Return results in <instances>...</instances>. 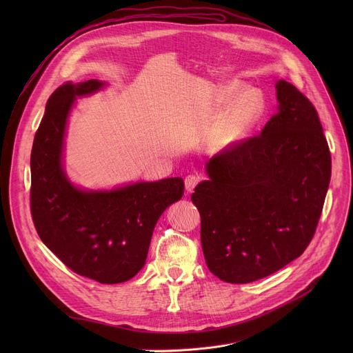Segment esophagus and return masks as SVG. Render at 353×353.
<instances>
[{"label":"esophagus","mask_w":353,"mask_h":353,"mask_svg":"<svg viewBox=\"0 0 353 353\" xmlns=\"http://www.w3.org/2000/svg\"><path fill=\"white\" fill-rule=\"evenodd\" d=\"M200 180H201V177L196 176V174L186 176V179H184V188H186L188 193H192L194 190V188L197 186Z\"/></svg>","instance_id":"esophagus-1"}]
</instances>
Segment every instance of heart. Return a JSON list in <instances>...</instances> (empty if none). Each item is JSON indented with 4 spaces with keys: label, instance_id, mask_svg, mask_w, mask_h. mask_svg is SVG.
<instances>
[{
    "label": "heart",
    "instance_id": "1",
    "mask_svg": "<svg viewBox=\"0 0 353 353\" xmlns=\"http://www.w3.org/2000/svg\"><path fill=\"white\" fill-rule=\"evenodd\" d=\"M233 83L221 91V101L228 103V108L221 116L213 136V144L219 150H228L243 141L252 130L265 116L266 100L263 92L253 87Z\"/></svg>",
    "mask_w": 353,
    "mask_h": 353
}]
</instances>
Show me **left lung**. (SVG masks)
Masks as SVG:
<instances>
[{"mask_svg":"<svg viewBox=\"0 0 353 353\" xmlns=\"http://www.w3.org/2000/svg\"><path fill=\"white\" fill-rule=\"evenodd\" d=\"M277 113L262 133L206 163L192 201L209 270L250 283L299 257L316 230L330 181V152L316 108L276 83Z\"/></svg>","mask_w":353,"mask_h":353,"instance_id":"left-lung-1","label":"left lung"}]
</instances>
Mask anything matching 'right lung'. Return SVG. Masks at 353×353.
<instances>
[{
  "instance_id": "add662e5",
  "label": "right lung",
  "mask_w": 353,
  "mask_h": 353,
  "mask_svg": "<svg viewBox=\"0 0 353 353\" xmlns=\"http://www.w3.org/2000/svg\"><path fill=\"white\" fill-rule=\"evenodd\" d=\"M105 85L65 83L47 101L31 150V214L44 245L77 274L100 283H123L145 263L161 213L181 199V177L139 181L111 190H84L63 167L64 136L77 97Z\"/></svg>"
}]
</instances>
